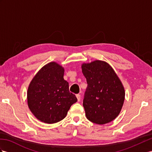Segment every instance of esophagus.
<instances>
[{
    "instance_id": "1",
    "label": "esophagus",
    "mask_w": 152,
    "mask_h": 152,
    "mask_svg": "<svg viewBox=\"0 0 152 152\" xmlns=\"http://www.w3.org/2000/svg\"><path fill=\"white\" fill-rule=\"evenodd\" d=\"M76 98H77V102H80V100H81V96H80V94H77L76 95Z\"/></svg>"
}]
</instances>
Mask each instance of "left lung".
<instances>
[{
	"label": "left lung",
	"mask_w": 152,
	"mask_h": 152,
	"mask_svg": "<svg viewBox=\"0 0 152 152\" xmlns=\"http://www.w3.org/2000/svg\"><path fill=\"white\" fill-rule=\"evenodd\" d=\"M81 69L88 85L83 102L87 118L98 124L111 122L118 116L124 103L122 82L104 61L83 63Z\"/></svg>",
	"instance_id": "8db88e82"
}]
</instances>
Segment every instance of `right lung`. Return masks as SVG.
I'll list each match as a JSON object with an SVG mask.
<instances>
[{"label":"right lung","mask_w":152,"mask_h":152,"mask_svg":"<svg viewBox=\"0 0 152 152\" xmlns=\"http://www.w3.org/2000/svg\"><path fill=\"white\" fill-rule=\"evenodd\" d=\"M64 68L55 61L42 67L29 85L28 104L35 118L47 124L64 119L72 104L77 102L64 78Z\"/></svg>","instance_id":"1"}]
</instances>
